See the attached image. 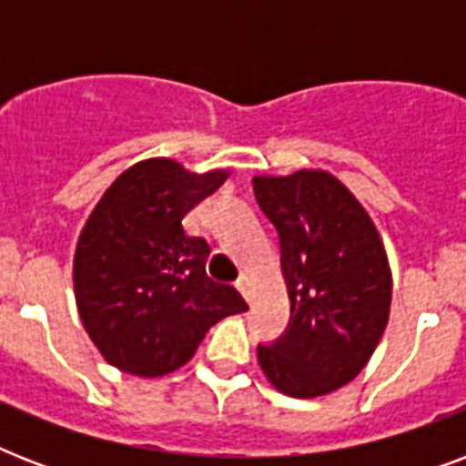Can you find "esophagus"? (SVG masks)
<instances>
[{"label": "esophagus", "mask_w": 466, "mask_h": 466, "mask_svg": "<svg viewBox=\"0 0 466 466\" xmlns=\"http://www.w3.org/2000/svg\"><path fill=\"white\" fill-rule=\"evenodd\" d=\"M234 285H237V290L244 295V299H251V283H248L247 276L237 278V283H234Z\"/></svg>", "instance_id": "1"}]
</instances>
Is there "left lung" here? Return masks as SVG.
Here are the masks:
<instances>
[{"instance_id": "obj_1", "label": "left lung", "mask_w": 466, "mask_h": 466, "mask_svg": "<svg viewBox=\"0 0 466 466\" xmlns=\"http://www.w3.org/2000/svg\"><path fill=\"white\" fill-rule=\"evenodd\" d=\"M254 196L276 227L290 295L288 329L258 343V365L283 394L321 397L350 382L382 339L391 305L382 239L326 171L256 176Z\"/></svg>"}]
</instances>
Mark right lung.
Returning a JSON list of instances; mask_svg holds the SVG:
<instances>
[{
  "label": "right lung",
  "mask_w": 466,
  "mask_h": 466,
  "mask_svg": "<svg viewBox=\"0 0 466 466\" xmlns=\"http://www.w3.org/2000/svg\"><path fill=\"white\" fill-rule=\"evenodd\" d=\"M147 159L120 174L84 227L75 254L82 324L106 360L142 377L188 362L210 326L247 311L232 285L205 273L210 247L183 218L225 183Z\"/></svg>",
  "instance_id": "obj_1"
}]
</instances>
